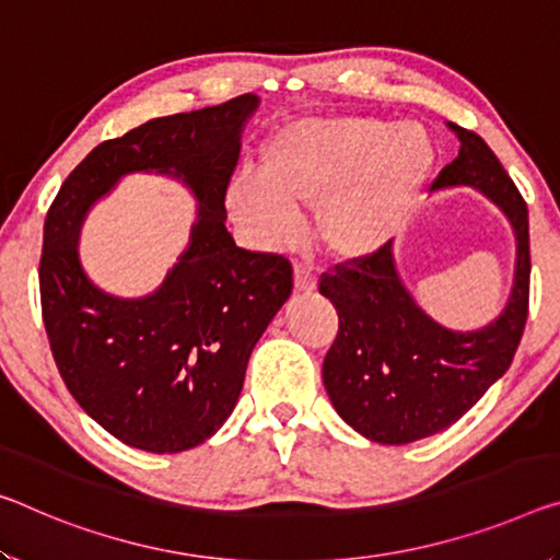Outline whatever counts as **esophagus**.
Instances as JSON below:
<instances>
[{
  "mask_svg": "<svg viewBox=\"0 0 560 560\" xmlns=\"http://www.w3.org/2000/svg\"><path fill=\"white\" fill-rule=\"evenodd\" d=\"M294 289L296 291H304V294H312V291L316 289V277H314L312 266L296 264V269H294Z\"/></svg>",
  "mask_w": 560,
  "mask_h": 560,
  "instance_id": "34e87169",
  "label": "esophagus"
}]
</instances>
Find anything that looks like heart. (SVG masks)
Instances as JSON below:
<instances>
[{
    "instance_id": "heart-1",
    "label": "heart",
    "mask_w": 560,
    "mask_h": 560,
    "mask_svg": "<svg viewBox=\"0 0 560 560\" xmlns=\"http://www.w3.org/2000/svg\"><path fill=\"white\" fill-rule=\"evenodd\" d=\"M433 166L436 144L419 121L301 119L266 144L261 176H234L226 207L248 242L266 252L294 244L301 211L318 209L322 242L353 261L398 232Z\"/></svg>"
}]
</instances>
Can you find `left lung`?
<instances>
[{
  "label": "left lung",
  "instance_id": "obj_1",
  "mask_svg": "<svg viewBox=\"0 0 560 560\" xmlns=\"http://www.w3.org/2000/svg\"><path fill=\"white\" fill-rule=\"evenodd\" d=\"M460 152L431 191L468 186L495 203L516 236V269L501 314L474 331L446 328L416 304L394 242L324 273L318 291L339 314L324 359L336 413L369 441L401 446L456 423L509 371L528 318V209L486 141L448 121Z\"/></svg>",
  "mask_w": 560,
  "mask_h": 560
}]
</instances>
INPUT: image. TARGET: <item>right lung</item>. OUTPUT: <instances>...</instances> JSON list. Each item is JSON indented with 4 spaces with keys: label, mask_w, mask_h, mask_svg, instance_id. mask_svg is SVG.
Wrapping results in <instances>:
<instances>
[{
    "label": "right lung",
    "mask_w": 560,
    "mask_h": 560,
    "mask_svg": "<svg viewBox=\"0 0 560 560\" xmlns=\"http://www.w3.org/2000/svg\"><path fill=\"white\" fill-rule=\"evenodd\" d=\"M256 109L259 96L244 94L104 141L44 221L42 316L57 369L77 404L127 446L179 454L214 436L256 341L291 296V264L238 248L226 232V186ZM129 173L168 175L198 199L190 244L153 294L135 300L96 288L78 259L85 214Z\"/></svg>",
    "instance_id": "add662e5"
}]
</instances>
